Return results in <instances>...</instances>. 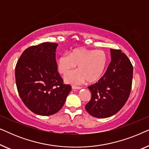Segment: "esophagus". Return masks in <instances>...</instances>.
<instances>
[{
  "mask_svg": "<svg viewBox=\"0 0 149 149\" xmlns=\"http://www.w3.org/2000/svg\"><path fill=\"white\" fill-rule=\"evenodd\" d=\"M72 88L73 89H81V88H82V87H78V86H72Z\"/></svg>",
  "mask_w": 149,
  "mask_h": 149,
  "instance_id": "1",
  "label": "esophagus"
}]
</instances>
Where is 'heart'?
Segmentation results:
<instances>
[{"label": "heart", "mask_w": 149, "mask_h": 149, "mask_svg": "<svg viewBox=\"0 0 149 149\" xmlns=\"http://www.w3.org/2000/svg\"><path fill=\"white\" fill-rule=\"evenodd\" d=\"M108 58L103 50L77 48L70 54H63L57 59V67L61 74H66L78 65L79 70L73 71L64 77L67 83L79 85L87 80L94 83L102 76L107 65Z\"/></svg>", "instance_id": "1"}]
</instances>
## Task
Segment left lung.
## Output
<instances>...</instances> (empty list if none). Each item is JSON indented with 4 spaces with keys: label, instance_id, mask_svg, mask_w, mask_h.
Here are the masks:
<instances>
[{
    "label": "left lung",
    "instance_id": "obj_1",
    "mask_svg": "<svg viewBox=\"0 0 149 149\" xmlns=\"http://www.w3.org/2000/svg\"><path fill=\"white\" fill-rule=\"evenodd\" d=\"M111 62L97 83L88 87L91 97L85 105L89 115L107 118L122 109L130 96L133 79V66L120 49H111Z\"/></svg>",
    "mask_w": 149,
    "mask_h": 149
}]
</instances>
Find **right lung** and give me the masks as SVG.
Segmentation results:
<instances>
[{
	"mask_svg": "<svg viewBox=\"0 0 149 149\" xmlns=\"http://www.w3.org/2000/svg\"><path fill=\"white\" fill-rule=\"evenodd\" d=\"M55 42H42L24 50L15 66V82L26 107L36 115L58 113L71 90L58 72Z\"/></svg>",
	"mask_w": 149,
	"mask_h": 149,
	"instance_id": "1",
	"label": "right lung"
}]
</instances>
